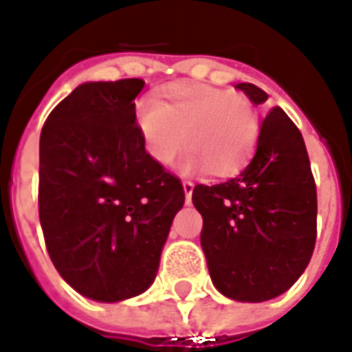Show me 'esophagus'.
Masks as SVG:
<instances>
[{"instance_id":"obj_1","label":"esophagus","mask_w":352,"mask_h":352,"mask_svg":"<svg viewBox=\"0 0 352 352\" xmlns=\"http://www.w3.org/2000/svg\"><path fill=\"white\" fill-rule=\"evenodd\" d=\"M182 188H184V194H186V201H190V199H192V192H194V182L184 180Z\"/></svg>"}]
</instances>
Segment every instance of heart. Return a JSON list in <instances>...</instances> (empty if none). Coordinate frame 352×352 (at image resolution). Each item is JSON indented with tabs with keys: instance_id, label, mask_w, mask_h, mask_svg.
I'll return each instance as SVG.
<instances>
[{
	"instance_id": "b5f03b06",
	"label": "heart",
	"mask_w": 352,
	"mask_h": 352,
	"mask_svg": "<svg viewBox=\"0 0 352 352\" xmlns=\"http://www.w3.org/2000/svg\"><path fill=\"white\" fill-rule=\"evenodd\" d=\"M135 121L158 164H170L188 141L184 168H210L213 176L236 174L261 135L258 116L243 94L196 82L170 86L158 102L142 100Z\"/></svg>"
}]
</instances>
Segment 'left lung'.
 <instances>
[{
  "mask_svg": "<svg viewBox=\"0 0 352 352\" xmlns=\"http://www.w3.org/2000/svg\"><path fill=\"white\" fill-rule=\"evenodd\" d=\"M252 103L268 100L254 84H236ZM201 249L215 288L236 302H266L290 288L311 258L318 190L300 129L280 107L261 125L256 153L239 176L197 184Z\"/></svg>",
  "mask_w": 352,
  "mask_h": 352,
  "instance_id": "left-lung-1",
  "label": "left lung"
}]
</instances>
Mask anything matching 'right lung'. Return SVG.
I'll return each instance as SVG.
<instances>
[{"label":"right lung","mask_w":352,"mask_h":352,"mask_svg":"<svg viewBox=\"0 0 352 352\" xmlns=\"http://www.w3.org/2000/svg\"><path fill=\"white\" fill-rule=\"evenodd\" d=\"M139 78L82 84L47 117L38 144V219L48 256L76 292L119 302L156 276L184 206L178 176L144 151Z\"/></svg>","instance_id":"right-lung-1"}]
</instances>
